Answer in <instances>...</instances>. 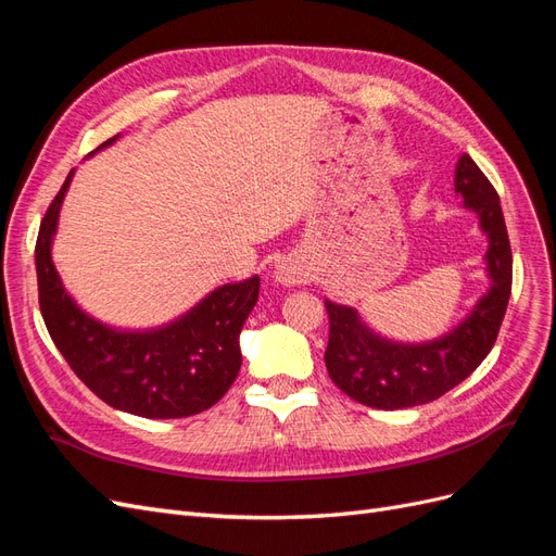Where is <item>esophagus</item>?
I'll return each mask as SVG.
<instances>
[{
	"label": "esophagus",
	"instance_id": "34e87169",
	"mask_svg": "<svg viewBox=\"0 0 556 556\" xmlns=\"http://www.w3.org/2000/svg\"><path fill=\"white\" fill-rule=\"evenodd\" d=\"M274 278L278 285H285V288H294V285H301L308 280V271L306 266L296 262V260H285L276 266Z\"/></svg>",
	"mask_w": 556,
	"mask_h": 556
}]
</instances>
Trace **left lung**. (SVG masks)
Listing matches in <instances>:
<instances>
[{
	"label": "left lung",
	"mask_w": 556,
	"mask_h": 556,
	"mask_svg": "<svg viewBox=\"0 0 556 556\" xmlns=\"http://www.w3.org/2000/svg\"><path fill=\"white\" fill-rule=\"evenodd\" d=\"M454 190L464 197L466 208L478 213L480 227L490 239L484 260L492 278L490 292L457 329L431 343H394L368 329L355 308L325 301L329 378L364 406L396 410L439 399L473 374L496 343L513 290V250L506 220L494 185L468 155H462L454 169Z\"/></svg>",
	"instance_id": "8db88e82"
}]
</instances>
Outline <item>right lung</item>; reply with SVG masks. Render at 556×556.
Listing matches in <instances>:
<instances>
[{"mask_svg":"<svg viewBox=\"0 0 556 556\" xmlns=\"http://www.w3.org/2000/svg\"><path fill=\"white\" fill-rule=\"evenodd\" d=\"M72 176L74 172L50 201L35 250L39 306L50 339L72 371L111 408L150 419L208 410L239 376V333L257 304L260 278L223 285L188 315L153 331H117L97 323L64 292L50 260V243Z\"/></svg>","mask_w":556,"mask_h":556,"instance_id":"1","label":"right lung"}]
</instances>
